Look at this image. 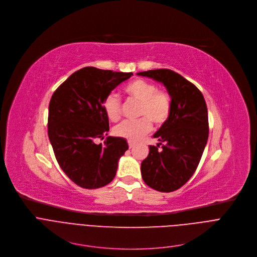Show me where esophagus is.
Masks as SVG:
<instances>
[{
    "mask_svg": "<svg viewBox=\"0 0 257 257\" xmlns=\"http://www.w3.org/2000/svg\"><path fill=\"white\" fill-rule=\"evenodd\" d=\"M134 147H135V144H134L133 142H128V148L132 149V148H134Z\"/></svg>",
    "mask_w": 257,
    "mask_h": 257,
    "instance_id": "esophagus-1",
    "label": "esophagus"
}]
</instances>
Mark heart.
<instances>
[{
	"mask_svg": "<svg viewBox=\"0 0 257 257\" xmlns=\"http://www.w3.org/2000/svg\"><path fill=\"white\" fill-rule=\"evenodd\" d=\"M127 97L140 103L137 121H123L113 130L115 136L137 142L152 130V122L160 126L164 124L171 112V98L165 91L157 90V86L143 79L131 82L124 88ZM103 110L107 118L113 122L120 118V100L111 93L103 101Z\"/></svg>",
	"mask_w": 257,
	"mask_h": 257,
	"instance_id": "heart-1",
	"label": "heart"
}]
</instances>
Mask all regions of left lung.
<instances>
[{"label": "left lung", "mask_w": 257, "mask_h": 257, "mask_svg": "<svg viewBox=\"0 0 257 257\" xmlns=\"http://www.w3.org/2000/svg\"><path fill=\"white\" fill-rule=\"evenodd\" d=\"M138 75L162 83L171 97L169 118L153 136L159 143L157 147H149V155L141 164L142 177L153 189L174 191L193 175L206 148V101L192 83L171 70H150ZM160 145L163 149L159 150Z\"/></svg>", "instance_id": "obj_1"}]
</instances>
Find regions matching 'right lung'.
Wrapping results in <instances>:
<instances>
[{"label": "right lung", "mask_w": 257, "mask_h": 257, "mask_svg": "<svg viewBox=\"0 0 257 257\" xmlns=\"http://www.w3.org/2000/svg\"><path fill=\"white\" fill-rule=\"evenodd\" d=\"M133 73L94 67L72 74L53 94L48 106L47 132L57 161L77 185L94 189L114 178L118 161L128 149L125 139L107 137L109 121L103 101Z\"/></svg>", "instance_id": "obj_1"}]
</instances>
